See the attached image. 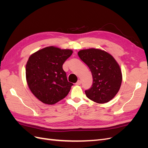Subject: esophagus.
Returning a JSON list of instances; mask_svg holds the SVG:
<instances>
[{
  "label": "esophagus",
  "instance_id": "1",
  "mask_svg": "<svg viewBox=\"0 0 148 148\" xmlns=\"http://www.w3.org/2000/svg\"><path fill=\"white\" fill-rule=\"evenodd\" d=\"M81 84H82V81L80 79L78 80V82L76 83V84H77V85H80Z\"/></svg>",
  "mask_w": 148,
  "mask_h": 148
}]
</instances>
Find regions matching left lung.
Returning <instances> with one entry per match:
<instances>
[{
  "instance_id": "1",
  "label": "left lung",
  "mask_w": 148,
  "mask_h": 148,
  "mask_svg": "<svg viewBox=\"0 0 148 148\" xmlns=\"http://www.w3.org/2000/svg\"><path fill=\"white\" fill-rule=\"evenodd\" d=\"M92 73L91 87L85 91L92 101L104 104L112 100L119 92L122 81L120 66L110 53L98 49H83L78 52Z\"/></svg>"
}]
</instances>
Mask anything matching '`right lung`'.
I'll return each instance as SVG.
<instances>
[{"mask_svg": "<svg viewBox=\"0 0 148 148\" xmlns=\"http://www.w3.org/2000/svg\"><path fill=\"white\" fill-rule=\"evenodd\" d=\"M70 49L53 46L33 53L26 65V78L31 91L44 104L52 105L68 95L73 83L68 82L62 68L72 54Z\"/></svg>", "mask_w": 148, "mask_h": 148, "instance_id": "1", "label": "right lung"}]
</instances>
